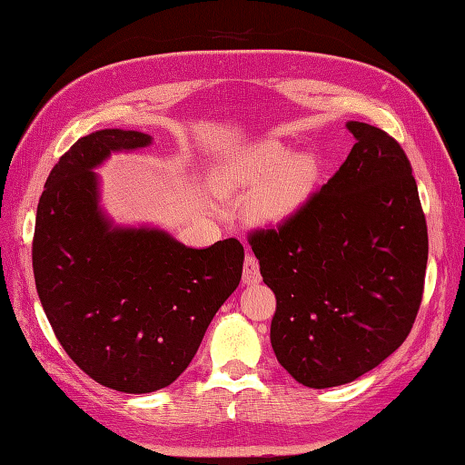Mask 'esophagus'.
<instances>
[{
  "mask_svg": "<svg viewBox=\"0 0 465 465\" xmlns=\"http://www.w3.org/2000/svg\"><path fill=\"white\" fill-rule=\"evenodd\" d=\"M262 282V273H259V263L253 255L247 253L243 262V283L245 285H255Z\"/></svg>",
  "mask_w": 465,
  "mask_h": 465,
  "instance_id": "esophagus-1",
  "label": "esophagus"
}]
</instances>
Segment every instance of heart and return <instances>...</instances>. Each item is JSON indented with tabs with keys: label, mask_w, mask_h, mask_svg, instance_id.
<instances>
[{
	"label": "heart",
	"mask_w": 465,
	"mask_h": 465,
	"mask_svg": "<svg viewBox=\"0 0 465 465\" xmlns=\"http://www.w3.org/2000/svg\"><path fill=\"white\" fill-rule=\"evenodd\" d=\"M319 178V164L312 154L289 156L279 140H262L237 150L220 168L222 190L233 192L257 186L247 198V213L257 223L282 225L305 208Z\"/></svg>",
	"instance_id": "b5f03b06"
}]
</instances>
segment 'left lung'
<instances>
[{
	"instance_id": "1",
	"label": "left lung",
	"mask_w": 465,
	"mask_h": 465,
	"mask_svg": "<svg viewBox=\"0 0 465 465\" xmlns=\"http://www.w3.org/2000/svg\"><path fill=\"white\" fill-rule=\"evenodd\" d=\"M342 166L293 220L247 237L277 299L272 347L309 388L341 386L391 356L424 293L428 228L412 166L381 128L347 123Z\"/></svg>"
}]
</instances>
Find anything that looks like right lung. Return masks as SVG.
<instances>
[{
  "instance_id": "right-lung-1",
  "label": "right lung",
  "mask_w": 465,
  "mask_h": 465,
  "mask_svg": "<svg viewBox=\"0 0 465 465\" xmlns=\"http://www.w3.org/2000/svg\"><path fill=\"white\" fill-rule=\"evenodd\" d=\"M150 143L121 128L79 138L45 182L31 247L61 347L93 381L126 394L160 391L188 369L243 267L235 237L193 250L166 232L113 228L104 218L93 168Z\"/></svg>"
}]
</instances>
